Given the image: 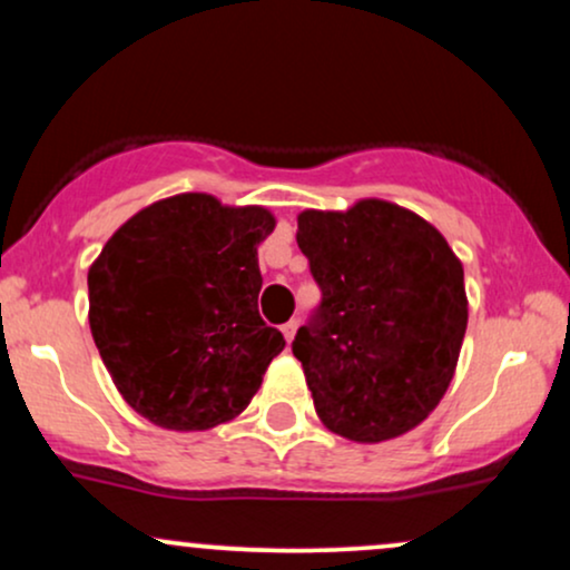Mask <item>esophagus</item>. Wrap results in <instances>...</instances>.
I'll return each instance as SVG.
<instances>
[{"label": "esophagus", "instance_id": "obj_1", "mask_svg": "<svg viewBox=\"0 0 570 570\" xmlns=\"http://www.w3.org/2000/svg\"><path fill=\"white\" fill-rule=\"evenodd\" d=\"M297 326H299L297 318H292V322H286L284 326H281V332H284L286 343H292V340H294V332H297Z\"/></svg>", "mask_w": 570, "mask_h": 570}]
</instances>
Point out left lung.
<instances>
[{"label":"left lung","instance_id":"left-lung-1","mask_svg":"<svg viewBox=\"0 0 570 570\" xmlns=\"http://www.w3.org/2000/svg\"><path fill=\"white\" fill-rule=\"evenodd\" d=\"M297 244L322 303L292 353L324 426L353 442L415 429L453 381L466 335L453 248L426 219L385 200L303 212Z\"/></svg>","mask_w":570,"mask_h":570}]
</instances>
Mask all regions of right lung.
<instances>
[{"label":"right lung","mask_w":570,"mask_h":570,"mask_svg":"<svg viewBox=\"0 0 570 570\" xmlns=\"http://www.w3.org/2000/svg\"><path fill=\"white\" fill-rule=\"evenodd\" d=\"M259 206L200 193L153 203L88 271L90 332L122 399L155 426L203 431L257 394L286 340L259 316Z\"/></svg>","instance_id":"obj_1"}]
</instances>
